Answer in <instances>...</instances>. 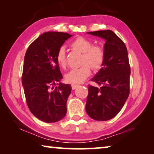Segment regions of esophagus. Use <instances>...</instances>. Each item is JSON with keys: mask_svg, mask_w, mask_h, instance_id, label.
Returning <instances> with one entry per match:
<instances>
[{"mask_svg": "<svg viewBox=\"0 0 154 154\" xmlns=\"http://www.w3.org/2000/svg\"><path fill=\"white\" fill-rule=\"evenodd\" d=\"M78 86H79V85H76V84H72L71 85V87H72V90H75Z\"/></svg>", "mask_w": 154, "mask_h": 154, "instance_id": "1", "label": "esophagus"}]
</instances>
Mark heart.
I'll list each match as a JSON object with an SVG mask.
<instances>
[{
    "label": "heart",
    "instance_id": "heart-1",
    "mask_svg": "<svg viewBox=\"0 0 154 154\" xmlns=\"http://www.w3.org/2000/svg\"><path fill=\"white\" fill-rule=\"evenodd\" d=\"M92 45V41L82 36H79L72 41L71 48L83 53L82 64L83 66L79 69H72L66 73L65 79L67 82L72 84L82 83L91 74L89 66L94 70H98L103 66L105 58V51L100 46ZM56 59L60 66L63 69L66 66V50L63 47L57 51Z\"/></svg>",
    "mask_w": 154,
    "mask_h": 154
}]
</instances>
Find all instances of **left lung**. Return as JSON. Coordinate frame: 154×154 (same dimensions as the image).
Returning a JSON list of instances; mask_svg holds the SVG:
<instances>
[{"mask_svg":"<svg viewBox=\"0 0 154 154\" xmlns=\"http://www.w3.org/2000/svg\"><path fill=\"white\" fill-rule=\"evenodd\" d=\"M88 33L105 38L106 42L105 62L92 79L99 87L88 85L85 111L95 120H109L120 111L129 96L130 67L127 48L111 30Z\"/></svg>","mask_w":154,"mask_h":154,"instance_id":"8db88e82","label":"left lung"}]
</instances>
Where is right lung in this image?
<instances>
[{
    "instance_id": "right-lung-1",
    "label": "right lung",
    "mask_w": 154,
    "mask_h": 154,
    "mask_svg": "<svg viewBox=\"0 0 154 154\" xmlns=\"http://www.w3.org/2000/svg\"><path fill=\"white\" fill-rule=\"evenodd\" d=\"M71 36L66 32H45L30 44L25 54L22 81L26 100L31 113L47 123L61 120L66 113L72 88L60 83L62 75L56 56Z\"/></svg>"
}]
</instances>
